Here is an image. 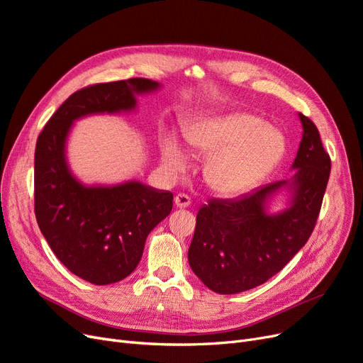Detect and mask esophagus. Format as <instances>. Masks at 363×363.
Segmentation results:
<instances>
[{
    "label": "esophagus",
    "mask_w": 363,
    "mask_h": 363,
    "mask_svg": "<svg viewBox=\"0 0 363 363\" xmlns=\"http://www.w3.org/2000/svg\"><path fill=\"white\" fill-rule=\"evenodd\" d=\"M173 202H174V206H177V208H189L190 203H191V199L186 194L179 193V194L174 196Z\"/></svg>",
    "instance_id": "esophagus-1"
}]
</instances>
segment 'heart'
I'll use <instances>...</instances> for the list:
<instances>
[{
	"label": "heart",
	"instance_id": "obj_1",
	"mask_svg": "<svg viewBox=\"0 0 363 363\" xmlns=\"http://www.w3.org/2000/svg\"><path fill=\"white\" fill-rule=\"evenodd\" d=\"M194 151L209 155L203 177L209 189L223 196L251 190L283 161L287 140L278 128L256 115L233 112L196 121L186 131ZM161 161L169 172H182L189 157L177 136L161 143Z\"/></svg>",
	"mask_w": 363,
	"mask_h": 363
}]
</instances>
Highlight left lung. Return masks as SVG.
<instances>
[{
    "mask_svg": "<svg viewBox=\"0 0 363 363\" xmlns=\"http://www.w3.org/2000/svg\"><path fill=\"white\" fill-rule=\"evenodd\" d=\"M302 140L290 179L266 184L236 199H212L197 212L189 250L193 272L212 291L235 294L278 274L310 239L330 174V158L310 118L299 113ZM286 191L288 206L271 213Z\"/></svg>",
    "mask_w": 363,
    "mask_h": 363,
    "instance_id": "obj_1",
    "label": "left lung"
}]
</instances>
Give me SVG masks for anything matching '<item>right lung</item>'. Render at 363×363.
Wrapping results in <instances>:
<instances>
[{
	"mask_svg": "<svg viewBox=\"0 0 363 363\" xmlns=\"http://www.w3.org/2000/svg\"><path fill=\"white\" fill-rule=\"evenodd\" d=\"M161 88L134 77L72 94L40 133L34 157V211L53 254L91 284H113L136 269L145 240L172 211L173 194L140 181L86 185L67 160V140L77 119L136 111L138 96Z\"/></svg>",
	"mask_w": 363,
	"mask_h": 363,
	"instance_id": "add662e5",
	"label": "right lung"
}]
</instances>
